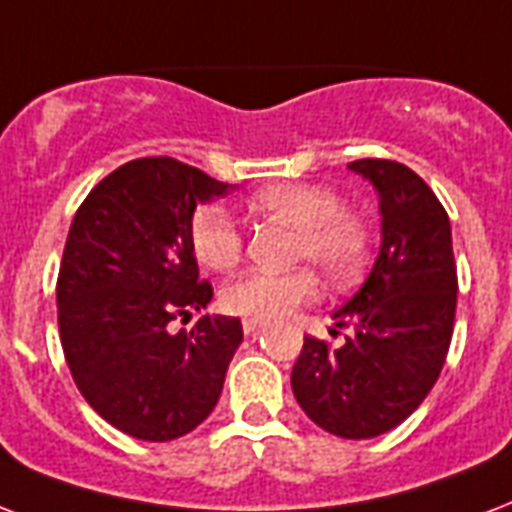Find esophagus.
I'll list each match as a JSON object with an SVG mask.
<instances>
[{
	"label": "esophagus",
	"instance_id": "esophagus-1",
	"mask_svg": "<svg viewBox=\"0 0 512 512\" xmlns=\"http://www.w3.org/2000/svg\"><path fill=\"white\" fill-rule=\"evenodd\" d=\"M241 327H244V333H247V335H255V333H260V330H263L265 322H263V319H244V322H241Z\"/></svg>",
	"mask_w": 512,
	"mask_h": 512
}]
</instances>
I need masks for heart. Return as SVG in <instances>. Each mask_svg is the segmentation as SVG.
<instances>
[{
  "mask_svg": "<svg viewBox=\"0 0 512 512\" xmlns=\"http://www.w3.org/2000/svg\"><path fill=\"white\" fill-rule=\"evenodd\" d=\"M249 206L263 217L298 228V263H314L333 284H349L368 265L373 233L362 214L343 206L338 190L314 182H282L257 190ZM195 257L212 271H230L247 247L241 222L225 206L206 204L190 220ZM322 295L319 276L311 268L287 273L249 271L222 290V306L247 319H279L292 308Z\"/></svg>",
  "mask_w": 512,
  "mask_h": 512,
  "instance_id": "b5f03b06",
  "label": "heart"
}]
</instances>
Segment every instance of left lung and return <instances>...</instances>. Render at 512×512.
<instances>
[{"instance_id":"8db88e82","label":"left lung","mask_w":512,"mask_h":512,"mask_svg":"<svg viewBox=\"0 0 512 512\" xmlns=\"http://www.w3.org/2000/svg\"><path fill=\"white\" fill-rule=\"evenodd\" d=\"M381 198V252L360 292L333 314L343 346L303 338L292 392L330 435L365 440L411 416L438 381L456 317L451 225L438 195L408 166L349 163Z\"/></svg>"}]
</instances>
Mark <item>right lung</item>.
<instances>
[{"instance_id":"add662e5","label":"right lung","mask_w":512,"mask_h":512,"mask_svg":"<svg viewBox=\"0 0 512 512\" xmlns=\"http://www.w3.org/2000/svg\"><path fill=\"white\" fill-rule=\"evenodd\" d=\"M228 193L177 158H136L85 195L58 271V333L80 395L136 440L182 438L214 411L244 341L236 317H179L212 300L198 279L190 220L195 206Z\"/></svg>"}]
</instances>
